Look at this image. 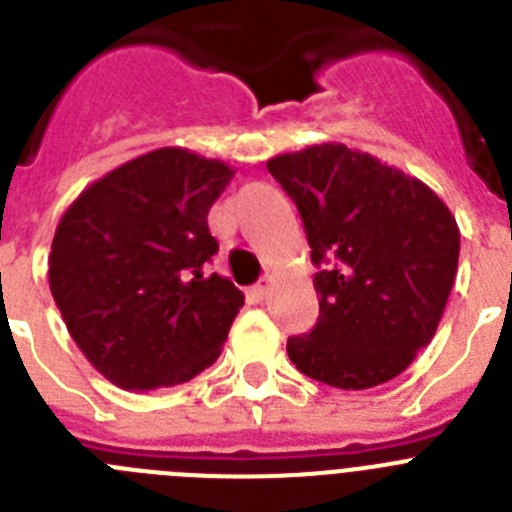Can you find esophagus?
Segmentation results:
<instances>
[{
    "instance_id": "obj_1",
    "label": "esophagus",
    "mask_w": 512,
    "mask_h": 512,
    "mask_svg": "<svg viewBox=\"0 0 512 512\" xmlns=\"http://www.w3.org/2000/svg\"><path fill=\"white\" fill-rule=\"evenodd\" d=\"M269 289H271V282H269V279H261L259 284H253V287H251L253 300H264V297L269 295Z\"/></svg>"
}]
</instances>
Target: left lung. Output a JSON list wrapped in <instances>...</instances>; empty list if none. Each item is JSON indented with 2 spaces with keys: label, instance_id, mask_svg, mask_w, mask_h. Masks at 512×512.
<instances>
[{
  "label": "left lung",
  "instance_id": "1",
  "mask_svg": "<svg viewBox=\"0 0 512 512\" xmlns=\"http://www.w3.org/2000/svg\"><path fill=\"white\" fill-rule=\"evenodd\" d=\"M318 266L320 315L287 354L310 379L369 390L436 336L459 264V225L431 187L369 153L323 143L266 161Z\"/></svg>",
  "mask_w": 512,
  "mask_h": 512
}]
</instances>
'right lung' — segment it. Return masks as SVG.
I'll use <instances>...</instances> for the list:
<instances>
[{
  "mask_svg": "<svg viewBox=\"0 0 512 512\" xmlns=\"http://www.w3.org/2000/svg\"><path fill=\"white\" fill-rule=\"evenodd\" d=\"M233 169L184 148L117 166L63 212L48 282L76 346L122 390L189 382L223 351L243 292L205 264Z\"/></svg>",
  "mask_w": 512,
  "mask_h": 512,
  "instance_id": "right-lung-1",
  "label": "right lung"
}]
</instances>
